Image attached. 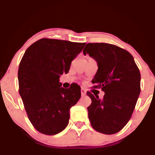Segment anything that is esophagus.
<instances>
[{"instance_id":"1","label":"esophagus","mask_w":155,"mask_h":155,"mask_svg":"<svg viewBox=\"0 0 155 155\" xmlns=\"http://www.w3.org/2000/svg\"><path fill=\"white\" fill-rule=\"evenodd\" d=\"M81 94L82 96H84L86 94V90L84 88H81Z\"/></svg>"}]
</instances>
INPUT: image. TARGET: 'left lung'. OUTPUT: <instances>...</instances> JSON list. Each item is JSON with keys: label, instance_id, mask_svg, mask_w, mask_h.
Masks as SVG:
<instances>
[{"label": "left lung", "instance_id": "left-lung-1", "mask_svg": "<svg viewBox=\"0 0 155 155\" xmlns=\"http://www.w3.org/2000/svg\"><path fill=\"white\" fill-rule=\"evenodd\" d=\"M83 54L97 61L98 70L92 82L105 93L101 99L87 92L92 99L87 107L91 126L104 134L119 132L130 119L140 93L138 68L130 53L113 44L89 43Z\"/></svg>", "mask_w": 155, "mask_h": 155}]
</instances>
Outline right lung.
Wrapping results in <instances>:
<instances>
[{
    "label": "right lung",
    "mask_w": 155,
    "mask_h": 155,
    "mask_svg": "<svg viewBox=\"0 0 155 155\" xmlns=\"http://www.w3.org/2000/svg\"><path fill=\"white\" fill-rule=\"evenodd\" d=\"M86 43L44 38L25 51L18 69L19 93L36 130L54 135L66 128L70 109L81 97L80 87H61L60 75L68 73L72 61Z\"/></svg>",
    "instance_id": "add662e5"
}]
</instances>
